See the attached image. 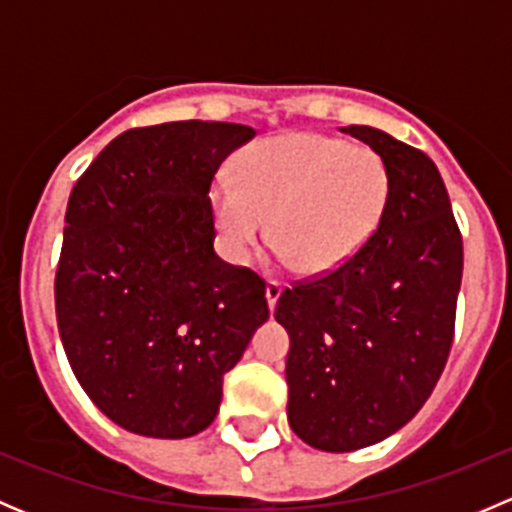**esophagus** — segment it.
<instances>
[{
	"instance_id": "esophagus-1",
	"label": "esophagus",
	"mask_w": 512,
	"mask_h": 512,
	"mask_svg": "<svg viewBox=\"0 0 512 512\" xmlns=\"http://www.w3.org/2000/svg\"><path fill=\"white\" fill-rule=\"evenodd\" d=\"M280 294H282L280 282H275V280L267 282L265 297H267V304H270V309H275V304H277V299H280Z\"/></svg>"
}]
</instances>
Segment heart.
Here are the masks:
<instances>
[{
	"mask_svg": "<svg viewBox=\"0 0 512 512\" xmlns=\"http://www.w3.org/2000/svg\"><path fill=\"white\" fill-rule=\"evenodd\" d=\"M213 210L232 252L265 232L282 262L302 275H332L361 252L384 220L391 170L369 146L312 131L242 148L232 178L213 185Z\"/></svg>",
	"mask_w": 512,
	"mask_h": 512,
	"instance_id": "obj_1",
	"label": "heart"
}]
</instances>
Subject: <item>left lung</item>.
<instances>
[{
	"mask_svg": "<svg viewBox=\"0 0 512 512\" xmlns=\"http://www.w3.org/2000/svg\"><path fill=\"white\" fill-rule=\"evenodd\" d=\"M342 131L386 160L389 208L347 265L285 289L275 309L289 334V426L329 453L384 441L426 404L451 352L463 275L436 163L379 128Z\"/></svg>",
	"mask_w": 512,
	"mask_h": 512,
	"instance_id": "1",
	"label": "left lung"
}]
</instances>
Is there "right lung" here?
Masks as SVG:
<instances>
[{
    "mask_svg": "<svg viewBox=\"0 0 512 512\" xmlns=\"http://www.w3.org/2000/svg\"><path fill=\"white\" fill-rule=\"evenodd\" d=\"M252 138L220 121L131 128L71 190L54 282L61 344L89 399L138 436L208 428L223 376L270 317L262 277L213 250L210 185Z\"/></svg>",
    "mask_w": 512,
    "mask_h": 512,
    "instance_id": "right-lung-1",
    "label": "right lung"
}]
</instances>
